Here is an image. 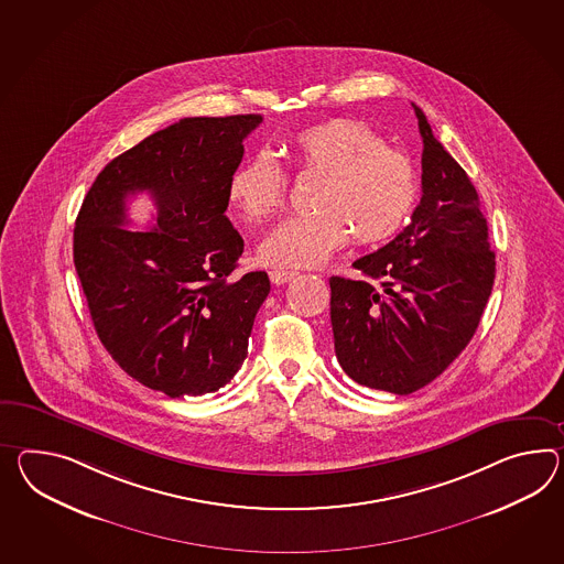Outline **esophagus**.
<instances>
[{
	"instance_id": "34e87169",
	"label": "esophagus",
	"mask_w": 564,
	"mask_h": 564,
	"mask_svg": "<svg viewBox=\"0 0 564 564\" xmlns=\"http://www.w3.org/2000/svg\"><path fill=\"white\" fill-rule=\"evenodd\" d=\"M297 275L295 271H271L269 273V276H271V281L275 283V285H283V283H288V281H291L293 276Z\"/></svg>"
}]
</instances>
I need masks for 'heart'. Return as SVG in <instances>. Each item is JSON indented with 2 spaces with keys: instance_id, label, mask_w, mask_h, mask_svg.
<instances>
[{
  "instance_id": "1",
  "label": "heart",
  "mask_w": 564,
  "mask_h": 564,
  "mask_svg": "<svg viewBox=\"0 0 564 564\" xmlns=\"http://www.w3.org/2000/svg\"><path fill=\"white\" fill-rule=\"evenodd\" d=\"M289 159L302 175L322 177L314 214L279 224L259 247L264 264L316 267L355 238L369 247L391 238L412 214L417 173L412 159L387 147L384 138L357 120H328L289 138ZM289 181L271 152L252 154L228 183L240 216L271 220L288 197Z\"/></svg>"
}]
</instances>
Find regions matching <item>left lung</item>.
I'll return each mask as SVG.
<instances>
[{
    "instance_id": "left-lung-1",
    "label": "left lung",
    "mask_w": 564,
    "mask_h": 564,
    "mask_svg": "<svg viewBox=\"0 0 564 564\" xmlns=\"http://www.w3.org/2000/svg\"><path fill=\"white\" fill-rule=\"evenodd\" d=\"M413 106V104H412ZM422 151V199L412 221L330 276L334 350L369 389L410 395L432 383L470 343L491 295L495 252L477 189L413 106Z\"/></svg>"
}]
</instances>
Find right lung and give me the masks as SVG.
Masks as SVG:
<instances>
[{"mask_svg": "<svg viewBox=\"0 0 564 564\" xmlns=\"http://www.w3.org/2000/svg\"><path fill=\"white\" fill-rule=\"evenodd\" d=\"M262 116L183 118L97 175L73 232V262L97 336L138 383L169 398L206 395L247 358L264 271L234 279L245 250L226 218L228 183ZM152 193L158 224L126 229L124 202Z\"/></svg>", "mask_w": 564, "mask_h": 564, "instance_id": "obj_1", "label": "right lung"}]
</instances>
